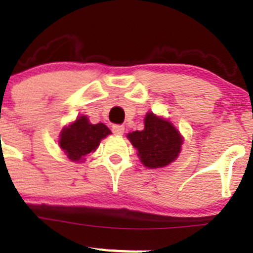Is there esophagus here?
<instances>
[{
	"instance_id": "34e87169",
	"label": "esophagus",
	"mask_w": 253,
	"mask_h": 253,
	"mask_svg": "<svg viewBox=\"0 0 253 253\" xmlns=\"http://www.w3.org/2000/svg\"><path fill=\"white\" fill-rule=\"evenodd\" d=\"M112 132H114V134H116V136H122V134L125 133V127L121 126V125H114V126H112Z\"/></svg>"
}]
</instances>
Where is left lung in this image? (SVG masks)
I'll return each mask as SVG.
<instances>
[{
  "label": "left lung",
  "instance_id": "left-lung-1",
  "mask_svg": "<svg viewBox=\"0 0 253 253\" xmlns=\"http://www.w3.org/2000/svg\"><path fill=\"white\" fill-rule=\"evenodd\" d=\"M127 138L138 151L142 164L151 169L162 168L175 161L183 143L178 129L153 112L144 117V129L128 133Z\"/></svg>",
  "mask_w": 253,
  "mask_h": 253
}]
</instances>
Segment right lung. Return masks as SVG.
Here are the masks:
<instances>
[{"label":"right lung","instance_id":"obj_1","mask_svg":"<svg viewBox=\"0 0 253 253\" xmlns=\"http://www.w3.org/2000/svg\"><path fill=\"white\" fill-rule=\"evenodd\" d=\"M110 133L106 125H92L86 116H80L61 129L59 146L70 161L83 162L87 154L96 151L100 141Z\"/></svg>","mask_w":253,"mask_h":253}]
</instances>
